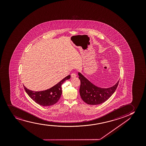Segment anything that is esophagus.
<instances>
[{
    "mask_svg": "<svg viewBox=\"0 0 146 146\" xmlns=\"http://www.w3.org/2000/svg\"><path fill=\"white\" fill-rule=\"evenodd\" d=\"M71 77L72 78H75L77 76V75H76V74H75V73H72L71 74Z\"/></svg>",
    "mask_w": 146,
    "mask_h": 146,
    "instance_id": "1",
    "label": "esophagus"
}]
</instances>
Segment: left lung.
Segmentation results:
<instances>
[{"label":"left lung","instance_id":"left-lung-1","mask_svg":"<svg viewBox=\"0 0 146 146\" xmlns=\"http://www.w3.org/2000/svg\"><path fill=\"white\" fill-rule=\"evenodd\" d=\"M81 81L80 94L81 98L89 105H99L107 100L115 92L119 84V80L113 86L103 88L96 86L85 77L83 74L78 72Z\"/></svg>","mask_w":146,"mask_h":146}]
</instances>
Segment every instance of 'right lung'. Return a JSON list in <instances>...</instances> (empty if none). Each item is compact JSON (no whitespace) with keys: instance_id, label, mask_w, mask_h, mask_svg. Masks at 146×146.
<instances>
[{"instance_id":"right-lung-1","label":"right lung","mask_w":146,"mask_h":146,"mask_svg":"<svg viewBox=\"0 0 146 146\" xmlns=\"http://www.w3.org/2000/svg\"><path fill=\"white\" fill-rule=\"evenodd\" d=\"M71 76H67L64 79L48 90L40 92H34L27 89L25 86L24 88L26 92L36 103L43 106H50L56 104L62 94L61 85L67 80L70 79Z\"/></svg>"}]
</instances>
